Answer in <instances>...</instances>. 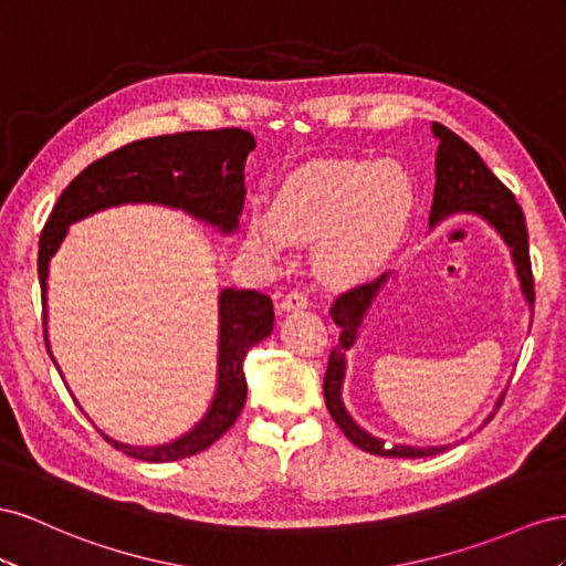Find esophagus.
Wrapping results in <instances>:
<instances>
[{
    "label": "esophagus",
    "mask_w": 566,
    "mask_h": 566,
    "mask_svg": "<svg viewBox=\"0 0 566 566\" xmlns=\"http://www.w3.org/2000/svg\"><path fill=\"white\" fill-rule=\"evenodd\" d=\"M308 305V296H305L303 289H292V292L284 294L280 308L282 311H294V308H305Z\"/></svg>",
    "instance_id": "esophagus-1"
}]
</instances>
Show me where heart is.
<instances>
[{"label":"heart","instance_id":"heart-1","mask_svg":"<svg viewBox=\"0 0 566 566\" xmlns=\"http://www.w3.org/2000/svg\"><path fill=\"white\" fill-rule=\"evenodd\" d=\"M412 206V187L391 164H325L294 175L272 201L255 208L247 244L282 255L286 241H325L322 268L332 280H355L379 265Z\"/></svg>","mask_w":566,"mask_h":566}]
</instances>
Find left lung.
<instances>
[{
    "label": "left lung",
    "instance_id": "obj_1",
    "mask_svg": "<svg viewBox=\"0 0 566 566\" xmlns=\"http://www.w3.org/2000/svg\"><path fill=\"white\" fill-rule=\"evenodd\" d=\"M433 135L439 137V151H436V187H433V203L429 224H439L453 213H476L486 218L493 228L503 234L507 247L512 249V258L516 265V274L522 280V292L528 303L536 301L534 289V272H531V255H528V232H526V218L522 206L516 203L514 193L497 180V177L486 168L481 156L458 137L446 125L433 123ZM389 274H381L375 282H365L348 289V292L338 294L332 303L329 315L336 327H342L338 334V346L329 353V365L325 375V400L327 410L336 427L344 431L346 439L358 446L367 453L381 455V458H429L439 455L448 446L441 448H410V446H394L386 448L384 441L375 436L365 433L358 424L348 417L344 402H342V379H344V350L355 342V329L369 308V303L377 296ZM503 406L500 398L497 408ZM493 417V415H491ZM489 417V419H491Z\"/></svg>",
    "mask_w": 566,
    "mask_h": 566
}]
</instances>
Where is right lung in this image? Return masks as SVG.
I'll return each instance as SVG.
<instances>
[{
    "mask_svg": "<svg viewBox=\"0 0 566 566\" xmlns=\"http://www.w3.org/2000/svg\"><path fill=\"white\" fill-rule=\"evenodd\" d=\"M255 147L241 127L189 130L147 137L96 158L61 191L40 237L38 274L42 286V329L46 344V270L50 258L66 237L69 224L106 206L151 201L218 224L224 232L237 228L244 208V164ZM274 311L268 294L253 289H224L220 294V367L218 396L211 410L182 439L158 448H133L104 439L125 455L144 462H170L197 455L228 431L247 402L244 358L272 332ZM50 348V344H46Z\"/></svg>",
    "mask_w": 566,
    "mask_h": 566,
    "instance_id": "add662e5",
    "label": "right lung"
}]
</instances>
